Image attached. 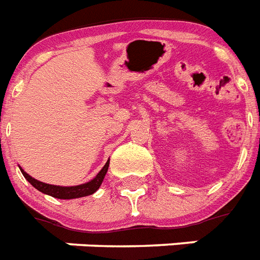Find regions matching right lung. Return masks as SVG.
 I'll use <instances>...</instances> for the list:
<instances>
[{
  "instance_id": "obj_1",
  "label": "right lung",
  "mask_w": 260,
  "mask_h": 260,
  "mask_svg": "<svg viewBox=\"0 0 260 260\" xmlns=\"http://www.w3.org/2000/svg\"><path fill=\"white\" fill-rule=\"evenodd\" d=\"M110 159L106 162V165L102 168V170L95 176L92 180H90L88 182H84V184H80V185H74V186H61V185H51V184H45V182H41L36 178H33L32 176H29L26 172H25L22 168H20L22 176H24L26 180H28L30 184H32L37 190L45 193L48 196L55 197V199H61V200H71V199H79V197L90 196L92 193H95L99 189V186L102 185L103 182V178H105L106 173H107V169H109Z\"/></svg>"
}]
</instances>
